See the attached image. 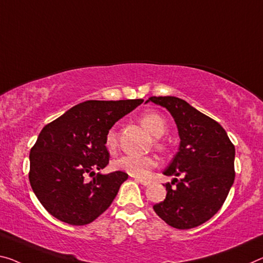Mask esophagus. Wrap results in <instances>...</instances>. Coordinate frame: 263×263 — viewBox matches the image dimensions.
<instances>
[{
	"mask_svg": "<svg viewBox=\"0 0 263 263\" xmlns=\"http://www.w3.org/2000/svg\"><path fill=\"white\" fill-rule=\"evenodd\" d=\"M137 182H139V184H141L143 186H148L149 184H151V181L148 180H141V179H136Z\"/></svg>",
	"mask_w": 263,
	"mask_h": 263,
	"instance_id": "1",
	"label": "esophagus"
}]
</instances>
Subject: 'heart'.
Returning a JSON list of instances; mask_svg holds the SVG:
<instances>
[{"instance_id":"1","label":"heart","mask_w":263,"mask_h":263,"mask_svg":"<svg viewBox=\"0 0 263 263\" xmlns=\"http://www.w3.org/2000/svg\"><path fill=\"white\" fill-rule=\"evenodd\" d=\"M140 123L156 137H161L167 130V124H166L164 117L154 111L145 112L144 115H141ZM104 145L110 153L116 151L117 146H118V140H117V132L115 128H110L106 132ZM156 145L157 147H162V143L159 140L156 141ZM156 166L157 160L149 156H123L112 161V168L116 171H123V172L136 178H146L151 170Z\"/></svg>"}]
</instances>
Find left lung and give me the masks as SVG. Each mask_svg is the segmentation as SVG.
<instances>
[{"instance_id":"left-lung-1","label":"left lung","mask_w":263,"mask_h":263,"mask_svg":"<svg viewBox=\"0 0 263 263\" xmlns=\"http://www.w3.org/2000/svg\"><path fill=\"white\" fill-rule=\"evenodd\" d=\"M148 101L171 112L181 140L164 172L180 179L165 185L166 198L153 210L171 227H198L218 213L227 198L235 179V147L221 125L184 99L153 96Z\"/></svg>"}]
</instances>
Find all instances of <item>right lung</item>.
Returning <instances> with one entry per match:
<instances>
[{"label": "right lung", "instance_id": "obj_1", "mask_svg": "<svg viewBox=\"0 0 263 263\" xmlns=\"http://www.w3.org/2000/svg\"><path fill=\"white\" fill-rule=\"evenodd\" d=\"M143 102H83L45 125L30 149L29 181L49 214L84 226L110 207L127 173L116 171L97 173L91 180L85 178L109 164L106 132Z\"/></svg>", "mask_w": 263, "mask_h": 263}]
</instances>
